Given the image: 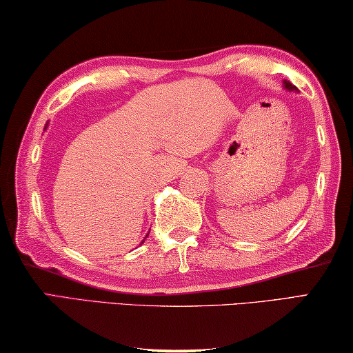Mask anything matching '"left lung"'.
Here are the masks:
<instances>
[{
	"instance_id": "8db88e82",
	"label": "left lung",
	"mask_w": 353,
	"mask_h": 353,
	"mask_svg": "<svg viewBox=\"0 0 353 353\" xmlns=\"http://www.w3.org/2000/svg\"><path fill=\"white\" fill-rule=\"evenodd\" d=\"M285 85H286V89H290V90H294V89H296L291 83H285Z\"/></svg>"
}]
</instances>
